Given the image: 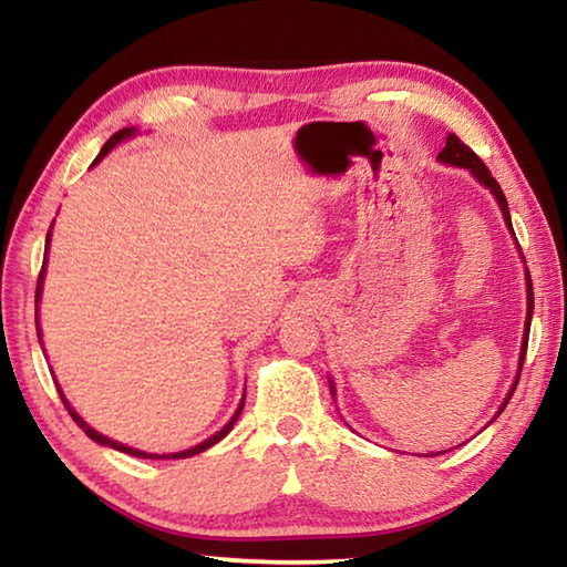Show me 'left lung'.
I'll return each mask as SVG.
<instances>
[{
    "label": "left lung",
    "mask_w": 567,
    "mask_h": 567,
    "mask_svg": "<svg viewBox=\"0 0 567 567\" xmlns=\"http://www.w3.org/2000/svg\"><path fill=\"white\" fill-rule=\"evenodd\" d=\"M437 159L440 162H445V165H455V167H465V169H470L475 175V179L480 182V185H485L487 189L493 192L495 195V199H497V205H501V213H503V217H505V225L511 227V233H513V223H511V209H507V199H505V195H503V189H501V185H497V179L491 175V169H487L485 165H483V159H480L473 150H470L465 142H460V137L457 134H447V142H445V150L440 152L437 155ZM515 235V233H513ZM530 320H533V282H530V275H527V318H525V332H523V348H520V364H517V378H515V382H513V388H511V392H507L505 395V400H503V405H501V410H497V415H501V412L505 410V405L507 402H511V398H513V392H515V385H517V380H520V370H523V360H525V352H527V334H530ZM334 390V388H332ZM495 415V417H497Z\"/></svg>",
    "instance_id": "obj_1"
}]
</instances>
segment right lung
I'll return each mask as SVG.
<instances>
[{
    "label": "right lung",
    "instance_id": "1",
    "mask_svg": "<svg viewBox=\"0 0 567 567\" xmlns=\"http://www.w3.org/2000/svg\"><path fill=\"white\" fill-rule=\"evenodd\" d=\"M134 127H124V130H120V132H114L112 137L104 142V147L100 150V155H97V159L92 162V165H97V162L107 155V152L114 147V145H120L122 140H127V137H134ZM50 235L52 233H47V249H50ZM44 267H47V260H44V265H42V272H40V280H37V295H34V302H40V295H42V280H44ZM34 320H37V310H34ZM37 334H40V342H42V332H40V320H37ZM60 390V388H56ZM60 398H62V402H64V408H66V412H70L72 415V420L76 422V425H80L84 433H87V437H92L94 443H100V445H107V447H114V450H120V453H127V455H134V457H145V460H175V457H192V455H197V453H205L207 447H213L215 443H219V440H223L229 430H233V425L237 422V417H239V412H243V408H245V398H243V402H239V408H237V412L233 415V420L227 422V425L219 430V433H215L213 437H207L205 443H199V445H195V447H189V450H182V453H169V455H155V453H145V450H134V447H127V445H122V443H117V440H110V437H104L102 433H97V430L94 427H90L87 422H84L80 415H76L74 412V408L70 405V402H66V398L62 395V390H60Z\"/></svg>",
    "mask_w": 567,
    "mask_h": 567
}]
</instances>
